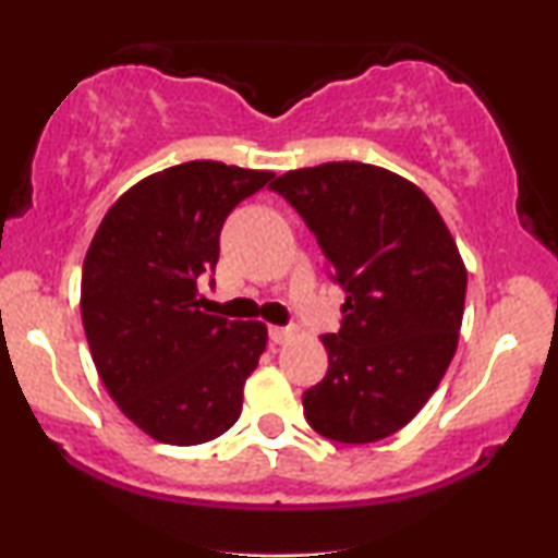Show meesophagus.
Wrapping results in <instances>:
<instances>
[{
  "instance_id": "esophagus-1",
  "label": "esophagus",
  "mask_w": 558,
  "mask_h": 558,
  "mask_svg": "<svg viewBox=\"0 0 558 558\" xmlns=\"http://www.w3.org/2000/svg\"><path fill=\"white\" fill-rule=\"evenodd\" d=\"M291 336H293L291 328H278V325H272V328H270V341H272V343H286V341H291Z\"/></svg>"
}]
</instances>
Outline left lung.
<instances>
[{
	"instance_id": "obj_1",
	"label": "left lung",
	"mask_w": 558,
	"mask_h": 558,
	"mask_svg": "<svg viewBox=\"0 0 558 558\" xmlns=\"http://www.w3.org/2000/svg\"><path fill=\"white\" fill-rule=\"evenodd\" d=\"M296 213L345 291L341 330L323 336L328 375L304 417L338 444L401 430L444 380L459 343L466 270L435 204L396 172L325 162L270 183Z\"/></svg>"
}]
</instances>
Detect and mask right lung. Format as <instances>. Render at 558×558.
I'll return each instance as SVG.
<instances>
[{
  "label": "right lung",
  "instance_id": "right-lung-1",
  "mask_svg": "<svg viewBox=\"0 0 558 558\" xmlns=\"http://www.w3.org/2000/svg\"><path fill=\"white\" fill-rule=\"evenodd\" d=\"M272 178L213 159L155 172L112 204L88 246L81 315L96 373L159 444H207L241 417L267 328L204 315L198 278L215 272L226 217Z\"/></svg>",
  "mask_w": 558,
  "mask_h": 558
}]
</instances>
